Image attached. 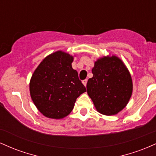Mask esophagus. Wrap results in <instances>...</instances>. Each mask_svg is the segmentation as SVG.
<instances>
[{
  "label": "esophagus",
  "mask_w": 156,
  "mask_h": 156,
  "mask_svg": "<svg viewBox=\"0 0 156 156\" xmlns=\"http://www.w3.org/2000/svg\"><path fill=\"white\" fill-rule=\"evenodd\" d=\"M82 83H83V84L84 86H87V79H84L83 81H82Z\"/></svg>",
  "instance_id": "34e87169"
}]
</instances>
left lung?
I'll return each instance as SVG.
<instances>
[{"mask_svg": "<svg viewBox=\"0 0 156 156\" xmlns=\"http://www.w3.org/2000/svg\"><path fill=\"white\" fill-rule=\"evenodd\" d=\"M92 73L87 93L98 112L109 116L122 110L133 91L131 76L122 62L114 55L103 57L95 62Z\"/></svg>", "mask_w": 156, "mask_h": 156, "instance_id": "left-lung-1", "label": "left lung"}]
</instances>
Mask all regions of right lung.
<instances>
[{
	"mask_svg": "<svg viewBox=\"0 0 156 156\" xmlns=\"http://www.w3.org/2000/svg\"><path fill=\"white\" fill-rule=\"evenodd\" d=\"M73 57L57 51L44 58L30 81V94L38 110L52 119H62L74 108L76 99L87 92L72 67Z\"/></svg>",
	"mask_w": 156,
	"mask_h": 156,
	"instance_id": "right-lung-1",
	"label": "right lung"
}]
</instances>
